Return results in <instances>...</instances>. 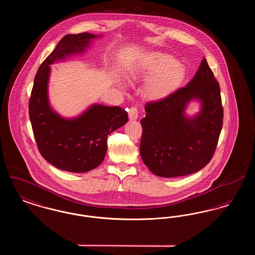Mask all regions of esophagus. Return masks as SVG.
<instances>
[{
    "mask_svg": "<svg viewBox=\"0 0 255 255\" xmlns=\"http://www.w3.org/2000/svg\"><path fill=\"white\" fill-rule=\"evenodd\" d=\"M128 116H129V119H130L131 121L136 120L137 117H138V111H137V108H136V107L130 108L129 112H128Z\"/></svg>",
    "mask_w": 255,
    "mask_h": 255,
    "instance_id": "esophagus-1",
    "label": "esophagus"
}]
</instances>
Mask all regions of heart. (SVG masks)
<instances>
[{
  "label": "heart",
  "instance_id": "heart-1",
  "mask_svg": "<svg viewBox=\"0 0 255 255\" xmlns=\"http://www.w3.org/2000/svg\"><path fill=\"white\" fill-rule=\"evenodd\" d=\"M185 69L173 56L166 53L152 55L142 66L130 73L132 82L146 81L143 94L149 99L164 98L176 91L183 81Z\"/></svg>",
  "mask_w": 255,
  "mask_h": 255
}]
</instances>
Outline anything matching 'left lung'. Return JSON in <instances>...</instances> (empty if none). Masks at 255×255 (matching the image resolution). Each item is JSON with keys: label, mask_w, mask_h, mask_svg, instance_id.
Wrapping results in <instances>:
<instances>
[{"label": "left lung", "mask_w": 255, "mask_h": 255, "mask_svg": "<svg viewBox=\"0 0 255 255\" xmlns=\"http://www.w3.org/2000/svg\"><path fill=\"white\" fill-rule=\"evenodd\" d=\"M193 101L200 110L193 116L185 111ZM140 121V156L158 177L192 174L212 158L223 126L221 91L204 58L191 81L162 99L148 102Z\"/></svg>", "instance_id": "8db88e82"}]
</instances>
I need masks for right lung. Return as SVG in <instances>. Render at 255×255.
Masks as SVG:
<instances>
[{"instance_id":"add662e5","label":"right lung","mask_w":255,"mask_h":255,"mask_svg":"<svg viewBox=\"0 0 255 255\" xmlns=\"http://www.w3.org/2000/svg\"><path fill=\"white\" fill-rule=\"evenodd\" d=\"M102 35L83 32L67 34L37 71L29 99V119L38 149L49 163L61 170L85 173L105 158L110 133L128 122V115L118 106L92 104L80 115L65 118L49 103L50 65L84 53Z\"/></svg>"}]
</instances>
